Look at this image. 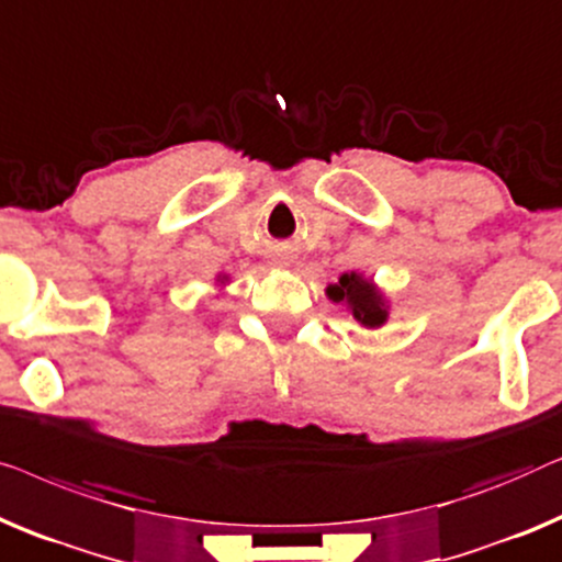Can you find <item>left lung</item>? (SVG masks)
<instances>
[{"label":"left lung","instance_id":"left-lung-1","mask_svg":"<svg viewBox=\"0 0 562 562\" xmlns=\"http://www.w3.org/2000/svg\"><path fill=\"white\" fill-rule=\"evenodd\" d=\"M326 295L334 303L349 307L353 321L361 323L363 328H382L390 318V303H386L384 292L361 272L341 274L336 284H328Z\"/></svg>","mask_w":562,"mask_h":562}]
</instances>
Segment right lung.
<instances>
[{"label": "right lung", "instance_id": "add662e5", "mask_svg": "<svg viewBox=\"0 0 562 562\" xmlns=\"http://www.w3.org/2000/svg\"><path fill=\"white\" fill-rule=\"evenodd\" d=\"M226 280V274H224V278H221V282H224Z\"/></svg>", "mask_w": 562, "mask_h": 562}]
</instances>
